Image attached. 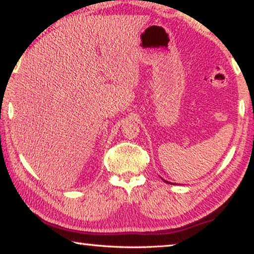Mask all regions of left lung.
I'll list each match as a JSON object with an SVG mask.
<instances>
[{"mask_svg": "<svg viewBox=\"0 0 254 254\" xmlns=\"http://www.w3.org/2000/svg\"><path fill=\"white\" fill-rule=\"evenodd\" d=\"M165 182H166V184H171V182H169V181H166V180H164ZM171 185H173V184H171Z\"/></svg>", "mask_w": 254, "mask_h": 254, "instance_id": "1", "label": "left lung"}]
</instances>
